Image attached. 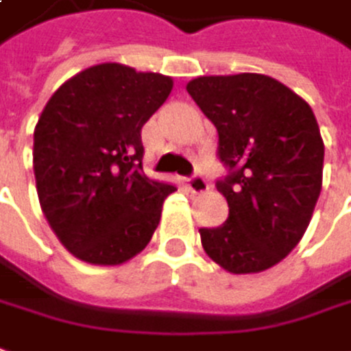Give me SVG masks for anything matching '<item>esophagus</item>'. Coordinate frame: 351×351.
I'll return each mask as SVG.
<instances>
[{"label":"esophagus","mask_w":351,"mask_h":351,"mask_svg":"<svg viewBox=\"0 0 351 351\" xmlns=\"http://www.w3.org/2000/svg\"><path fill=\"white\" fill-rule=\"evenodd\" d=\"M186 188H188L192 194H206L207 190H209V182H207L204 176L194 175L190 176V178H186Z\"/></svg>","instance_id":"obj_1"}]
</instances>
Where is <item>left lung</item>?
I'll return each mask as SVG.
<instances>
[{"label": "left lung", "mask_w": 351, "mask_h": 351, "mask_svg": "<svg viewBox=\"0 0 351 351\" xmlns=\"http://www.w3.org/2000/svg\"><path fill=\"white\" fill-rule=\"evenodd\" d=\"M188 94L215 125L219 159L230 175L217 182L228 219L199 228L202 245L234 275L282 261L309 226L323 186L325 144L306 99L257 73L197 76Z\"/></svg>", "instance_id": "obj_1"}]
</instances>
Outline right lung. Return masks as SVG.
<instances>
[{
	"label": "right lung",
	"instance_id": "obj_1",
	"mask_svg": "<svg viewBox=\"0 0 351 351\" xmlns=\"http://www.w3.org/2000/svg\"><path fill=\"white\" fill-rule=\"evenodd\" d=\"M171 90V76L101 63L69 78L45 104L32 152L38 199L80 261L121 265L156 232L176 188L144 175L140 132Z\"/></svg>",
	"mask_w": 351,
	"mask_h": 351
}]
</instances>
